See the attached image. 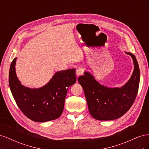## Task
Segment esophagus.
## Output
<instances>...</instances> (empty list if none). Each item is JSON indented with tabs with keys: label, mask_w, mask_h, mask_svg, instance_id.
Segmentation results:
<instances>
[{
	"label": "esophagus",
	"mask_w": 149,
	"mask_h": 149,
	"mask_svg": "<svg viewBox=\"0 0 149 149\" xmlns=\"http://www.w3.org/2000/svg\"><path fill=\"white\" fill-rule=\"evenodd\" d=\"M83 71H84L83 68L81 67H79V68H78L77 70H76V75H77V77H78L79 76H81V74H83Z\"/></svg>",
	"instance_id": "1"
}]
</instances>
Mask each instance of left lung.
I'll list each match as a JSON object with an SVG mask.
<instances>
[{
    "instance_id": "8db88e82",
    "label": "left lung",
    "mask_w": 149,
    "mask_h": 149,
    "mask_svg": "<svg viewBox=\"0 0 149 149\" xmlns=\"http://www.w3.org/2000/svg\"><path fill=\"white\" fill-rule=\"evenodd\" d=\"M132 57L134 65L133 73L129 80L120 88H108L99 83L88 71L78 78L88 104L89 113L100 120L118 119L127 112L133 104L138 93L140 70L136 56Z\"/></svg>"
}]
</instances>
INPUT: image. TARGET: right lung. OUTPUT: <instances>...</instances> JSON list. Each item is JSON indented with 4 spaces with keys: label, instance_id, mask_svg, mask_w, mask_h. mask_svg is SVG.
Here are the masks:
<instances>
[{
    "label": "right lung",
    "instance_id": "right-lung-1",
    "mask_svg": "<svg viewBox=\"0 0 149 149\" xmlns=\"http://www.w3.org/2000/svg\"><path fill=\"white\" fill-rule=\"evenodd\" d=\"M17 58L10 65L8 83L20 109L28 118L38 123L60 118L63 111L68 88L76 83L75 69L58 71L47 84L32 89L24 86L18 79L15 72Z\"/></svg>",
    "mask_w": 149,
    "mask_h": 149
}]
</instances>
